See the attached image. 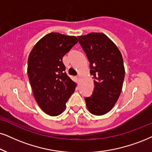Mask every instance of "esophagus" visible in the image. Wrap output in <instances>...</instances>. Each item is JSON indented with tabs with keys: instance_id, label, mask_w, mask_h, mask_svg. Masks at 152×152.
I'll use <instances>...</instances> for the list:
<instances>
[{
	"instance_id": "1",
	"label": "esophagus",
	"mask_w": 152,
	"mask_h": 152,
	"mask_svg": "<svg viewBox=\"0 0 152 152\" xmlns=\"http://www.w3.org/2000/svg\"><path fill=\"white\" fill-rule=\"evenodd\" d=\"M76 79H77V80H79L80 79V76H76Z\"/></svg>"
}]
</instances>
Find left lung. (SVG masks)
<instances>
[{"mask_svg":"<svg viewBox=\"0 0 152 152\" xmlns=\"http://www.w3.org/2000/svg\"><path fill=\"white\" fill-rule=\"evenodd\" d=\"M78 39L90 62L95 86L92 95L85 97L86 106L91 114L101 116L113 108L121 93L125 77L122 55L104 34L91 33Z\"/></svg>","mask_w":152,"mask_h":152,"instance_id":"8db88e82","label":"left lung"}]
</instances>
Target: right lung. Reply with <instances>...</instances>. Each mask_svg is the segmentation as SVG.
Wrapping results in <instances>:
<instances>
[{"label":"right lung","instance_id":"obj_1","mask_svg":"<svg viewBox=\"0 0 152 152\" xmlns=\"http://www.w3.org/2000/svg\"><path fill=\"white\" fill-rule=\"evenodd\" d=\"M77 43L76 36L50 33L29 54L27 73L34 98L50 116H57L64 111L75 90L76 84L65 72L62 58Z\"/></svg>","mask_w":152,"mask_h":152}]
</instances>
